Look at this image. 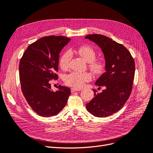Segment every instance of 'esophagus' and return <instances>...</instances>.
<instances>
[{"mask_svg":"<svg viewBox=\"0 0 153 153\" xmlns=\"http://www.w3.org/2000/svg\"><path fill=\"white\" fill-rule=\"evenodd\" d=\"M82 88H71V91L72 92H74V91H81Z\"/></svg>","mask_w":153,"mask_h":153,"instance_id":"34e87169","label":"esophagus"}]
</instances>
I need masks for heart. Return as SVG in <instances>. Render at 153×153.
Returning a JSON list of instances; mask_svg holds the SVG:
<instances>
[{
    "label": "heart",
    "mask_w": 153,
    "mask_h": 153,
    "mask_svg": "<svg viewBox=\"0 0 153 153\" xmlns=\"http://www.w3.org/2000/svg\"><path fill=\"white\" fill-rule=\"evenodd\" d=\"M72 53H76L89 63V67L94 73L98 74L101 73L104 68L103 61L95 59L96 53L92 47L88 45H82L77 48H73L67 50L62 54L59 58V66L63 70L68 68L70 62L72 58ZM92 78L91 74L88 72H72L65 77V82L67 85L80 88L86 82L90 81Z\"/></svg>",
    "instance_id": "1"
}]
</instances>
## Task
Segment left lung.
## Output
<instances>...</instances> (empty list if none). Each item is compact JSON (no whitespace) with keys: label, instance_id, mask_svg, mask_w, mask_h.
Returning a JSON list of instances; mask_svg holds the SVG:
<instances>
[{"label":"left lung","instance_id":"left-lung-1","mask_svg":"<svg viewBox=\"0 0 153 153\" xmlns=\"http://www.w3.org/2000/svg\"><path fill=\"white\" fill-rule=\"evenodd\" d=\"M85 38L101 48L106 61V72L95 82L96 85L105 86L106 89L99 94L93 90L94 97L86 107L95 117H106L119 111L129 97L134 76V61L123 45L106 36L88 34Z\"/></svg>","mask_w":153,"mask_h":153}]
</instances>
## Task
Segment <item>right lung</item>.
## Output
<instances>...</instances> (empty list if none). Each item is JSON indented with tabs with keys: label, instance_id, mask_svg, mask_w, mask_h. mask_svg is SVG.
<instances>
[{
	"label": "right lung",
	"instance_id": "add662e5",
	"mask_svg": "<svg viewBox=\"0 0 153 153\" xmlns=\"http://www.w3.org/2000/svg\"><path fill=\"white\" fill-rule=\"evenodd\" d=\"M71 38L45 36L30 44L22 57L19 75L22 94L38 115L49 117L58 115L67 104L71 89L59 86L51 90L50 81L57 80L59 54Z\"/></svg>",
	"mask_w": 153,
	"mask_h": 153
}]
</instances>
